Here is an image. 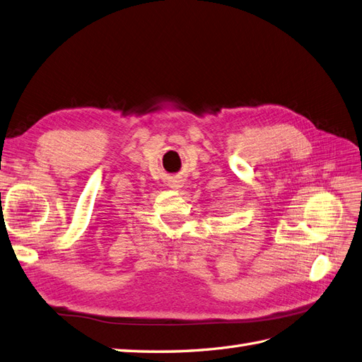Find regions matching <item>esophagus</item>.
<instances>
[{"mask_svg": "<svg viewBox=\"0 0 362 362\" xmlns=\"http://www.w3.org/2000/svg\"><path fill=\"white\" fill-rule=\"evenodd\" d=\"M182 185H184V181H182V180H180V178H175V180H172V181L169 182V187H172V189H173V190H180Z\"/></svg>", "mask_w": 362, "mask_h": 362, "instance_id": "1", "label": "esophagus"}]
</instances>
